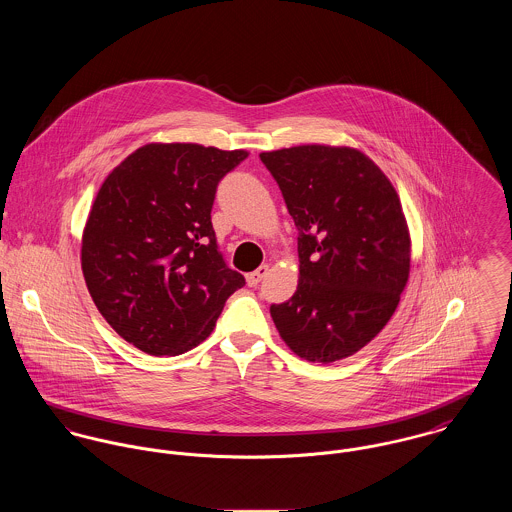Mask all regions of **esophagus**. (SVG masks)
<instances>
[{
    "label": "esophagus",
    "instance_id": "obj_1",
    "mask_svg": "<svg viewBox=\"0 0 512 512\" xmlns=\"http://www.w3.org/2000/svg\"><path fill=\"white\" fill-rule=\"evenodd\" d=\"M267 273H269V265H261L257 271H253V273L247 275V284H249V286H257V284L261 283V281L267 277Z\"/></svg>",
    "mask_w": 512,
    "mask_h": 512
}]
</instances>
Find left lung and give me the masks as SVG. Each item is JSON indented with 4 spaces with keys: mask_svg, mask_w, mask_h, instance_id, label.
<instances>
[{
    "mask_svg": "<svg viewBox=\"0 0 512 512\" xmlns=\"http://www.w3.org/2000/svg\"><path fill=\"white\" fill-rule=\"evenodd\" d=\"M298 229L296 292L271 304L284 343L332 363L373 340L397 310L410 237L397 190L357 149L300 145L259 155Z\"/></svg>",
    "mask_w": 512,
    "mask_h": 512,
    "instance_id": "left-lung-1",
    "label": "left lung"
}]
</instances>
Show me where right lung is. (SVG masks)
<instances>
[{"instance_id":"right-lung-1","label":"right lung","mask_w":512,"mask_h":512,"mask_svg":"<svg viewBox=\"0 0 512 512\" xmlns=\"http://www.w3.org/2000/svg\"><path fill=\"white\" fill-rule=\"evenodd\" d=\"M247 159L194 143H151L104 180L82 235V273L100 314L149 355L206 340L245 284L212 228L220 180Z\"/></svg>"}]
</instances>
